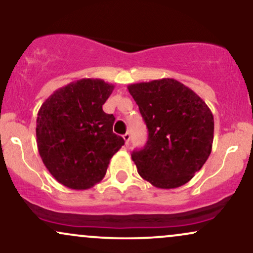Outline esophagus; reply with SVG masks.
Returning a JSON list of instances; mask_svg holds the SVG:
<instances>
[{
	"label": "esophagus",
	"mask_w": 253,
	"mask_h": 253,
	"mask_svg": "<svg viewBox=\"0 0 253 253\" xmlns=\"http://www.w3.org/2000/svg\"><path fill=\"white\" fill-rule=\"evenodd\" d=\"M123 138H124V140H125V144L128 145V143H129V139H130L129 133H126V134H124V135H123Z\"/></svg>",
	"instance_id": "esophagus-1"
}]
</instances>
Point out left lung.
<instances>
[{
	"mask_svg": "<svg viewBox=\"0 0 253 253\" xmlns=\"http://www.w3.org/2000/svg\"><path fill=\"white\" fill-rule=\"evenodd\" d=\"M149 138L133 151L139 175L161 189L185 184L211 152L214 118L196 92L173 78L129 84Z\"/></svg>",
	"mask_w": 253,
	"mask_h": 253,
	"instance_id": "left-lung-1",
	"label": "left lung"
}]
</instances>
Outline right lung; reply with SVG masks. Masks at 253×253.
<instances>
[{"mask_svg": "<svg viewBox=\"0 0 253 253\" xmlns=\"http://www.w3.org/2000/svg\"><path fill=\"white\" fill-rule=\"evenodd\" d=\"M114 90L98 78H82L56 90L37 118V144L46 169L60 184L84 190L102 181L125 140L113 133L115 118L102 106Z\"/></svg>", "mask_w": 253, "mask_h": 253, "instance_id": "1", "label": "right lung"}]
</instances>
